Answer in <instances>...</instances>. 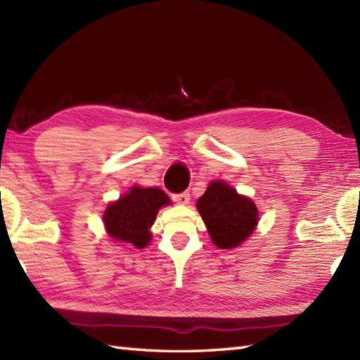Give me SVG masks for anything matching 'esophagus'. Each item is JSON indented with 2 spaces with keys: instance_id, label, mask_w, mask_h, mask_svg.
Masks as SVG:
<instances>
[{
  "instance_id": "1",
  "label": "esophagus",
  "mask_w": 360,
  "mask_h": 360,
  "mask_svg": "<svg viewBox=\"0 0 360 360\" xmlns=\"http://www.w3.org/2000/svg\"><path fill=\"white\" fill-rule=\"evenodd\" d=\"M171 197H172L175 203H179V205H188L189 200H191L189 192H180V194H172Z\"/></svg>"
}]
</instances>
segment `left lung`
Listing matches in <instances>:
<instances>
[{
    "instance_id": "obj_1",
    "label": "left lung",
    "mask_w": 360,
    "mask_h": 360,
    "mask_svg": "<svg viewBox=\"0 0 360 360\" xmlns=\"http://www.w3.org/2000/svg\"><path fill=\"white\" fill-rule=\"evenodd\" d=\"M197 209L203 218L210 238L220 249H233L255 231L258 209L248 197L223 181L210 183L197 201Z\"/></svg>"
}]
</instances>
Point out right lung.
<instances>
[{
	"label": "right lung",
	"instance_id": "obj_1",
	"mask_svg": "<svg viewBox=\"0 0 360 360\" xmlns=\"http://www.w3.org/2000/svg\"><path fill=\"white\" fill-rule=\"evenodd\" d=\"M169 203V197L159 188L134 186L127 195L107 207L103 223L111 238L136 249H143L150 243V227L157 212Z\"/></svg>",
	"mask_w": 360,
	"mask_h": 360
}]
</instances>
